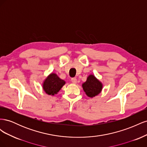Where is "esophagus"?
<instances>
[{
    "instance_id": "34e87169",
    "label": "esophagus",
    "mask_w": 147,
    "mask_h": 147,
    "mask_svg": "<svg viewBox=\"0 0 147 147\" xmlns=\"http://www.w3.org/2000/svg\"><path fill=\"white\" fill-rule=\"evenodd\" d=\"M71 82H72L74 84H75L77 83V78H72L71 79Z\"/></svg>"
}]
</instances>
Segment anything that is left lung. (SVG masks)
Instances as JSON below:
<instances>
[{
	"label": "left lung",
	"mask_w": 147,
	"mask_h": 147,
	"mask_svg": "<svg viewBox=\"0 0 147 147\" xmlns=\"http://www.w3.org/2000/svg\"><path fill=\"white\" fill-rule=\"evenodd\" d=\"M82 87L88 97H93L98 95L101 92L102 84L94 77V75H90L87 78L86 81L83 83Z\"/></svg>",
	"instance_id": "obj_1"
}]
</instances>
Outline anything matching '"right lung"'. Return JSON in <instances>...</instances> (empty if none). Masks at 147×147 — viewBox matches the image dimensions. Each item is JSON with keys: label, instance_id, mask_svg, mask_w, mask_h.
Instances as JSON below:
<instances>
[{"label": "right lung", "instance_id": "right-lung-1", "mask_svg": "<svg viewBox=\"0 0 147 147\" xmlns=\"http://www.w3.org/2000/svg\"><path fill=\"white\" fill-rule=\"evenodd\" d=\"M65 83V81L61 79L56 74H51L44 81L43 88L48 95H55L59 92Z\"/></svg>", "mask_w": 147, "mask_h": 147}]
</instances>
